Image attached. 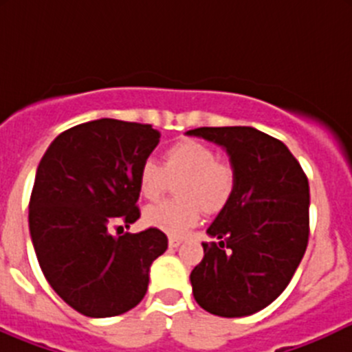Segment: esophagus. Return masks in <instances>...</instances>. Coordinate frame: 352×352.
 <instances>
[{"mask_svg": "<svg viewBox=\"0 0 352 352\" xmlns=\"http://www.w3.org/2000/svg\"><path fill=\"white\" fill-rule=\"evenodd\" d=\"M180 243H182V239H180V236H170L168 239V245L172 248H177Z\"/></svg>", "mask_w": 352, "mask_h": 352, "instance_id": "1", "label": "esophagus"}]
</instances>
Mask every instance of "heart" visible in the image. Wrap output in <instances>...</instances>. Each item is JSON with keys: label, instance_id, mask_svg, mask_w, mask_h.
I'll use <instances>...</instances> for the list:
<instances>
[{"label": "heart", "instance_id": "1", "mask_svg": "<svg viewBox=\"0 0 352 352\" xmlns=\"http://www.w3.org/2000/svg\"><path fill=\"white\" fill-rule=\"evenodd\" d=\"M184 179L177 187L180 199L150 206L144 221L150 226L182 235L197 225L201 212L216 214L232 201L236 189V172L228 162L218 160L209 144L197 140H180L170 144L162 156V165L146 160L138 172V189L148 201L166 192L170 180Z\"/></svg>", "mask_w": 352, "mask_h": 352}]
</instances>
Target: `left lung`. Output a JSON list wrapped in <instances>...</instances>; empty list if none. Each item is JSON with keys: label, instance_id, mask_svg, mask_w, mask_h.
<instances>
[{"label": "left lung", "instance_id": "1", "mask_svg": "<svg viewBox=\"0 0 352 352\" xmlns=\"http://www.w3.org/2000/svg\"><path fill=\"white\" fill-rule=\"evenodd\" d=\"M225 148L236 172L232 201L202 243L190 272L197 305L218 317H247L271 305L303 258L310 233V187L286 144L247 126L187 131Z\"/></svg>", "mask_w": 352, "mask_h": 352}]
</instances>
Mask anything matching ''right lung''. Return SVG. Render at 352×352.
<instances>
[{"label": "right lung", "instance_id": "obj_1", "mask_svg": "<svg viewBox=\"0 0 352 352\" xmlns=\"http://www.w3.org/2000/svg\"><path fill=\"white\" fill-rule=\"evenodd\" d=\"M158 143L150 124L98 119L59 134L38 163L28 202L32 243L49 285L81 315L116 317L136 307L151 264L168 247L158 228L110 233L140 218L138 172Z\"/></svg>", "mask_w": 352, "mask_h": 352}]
</instances>
